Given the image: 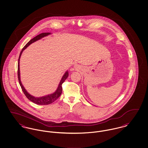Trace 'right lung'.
<instances>
[{
  "label": "right lung",
  "mask_w": 148,
  "mask_h": 148,
  "mask_svg": "<svg viewBox=\"0 0 148 148\" xmlns=\"http://www.w3.org/2000/svg\"><path fill=\"white\" fill-rule=\"evenodd\" d=\"M49 34H51V33H42L41 34H40L39 35L37 36L36 37H34L33 39L30 40L26 45L23 48L22 50L21 51L19 57L18 58V81H19V83L20 84V86L22 88V90L24 93V95H25V96L28 98V99H29L30 101L34 102V103H36L37 105H49L51 104L52 103H53L54 101H56L61 95L62 92V85L63 83L64 82V81L67 79V78L69 76V71H66L65 72V73L64 74V75L63 76L62 78H61V81L60 82V84L58 85V86L56 90V91H55L54 93L50 94V95H48L45 96H42V97H34L33 96H32L31 95H30L28 93L26 90L25 89V88L22 85L21 81V78H20V70H19V61H20V58L21 55L23 52L24 50L27 48V47L29 46L32 43L41 39L42 38H43L46 36H48Z\"/></svg>",
  "instance_id": "right-lung-1"
}]
</instances>
